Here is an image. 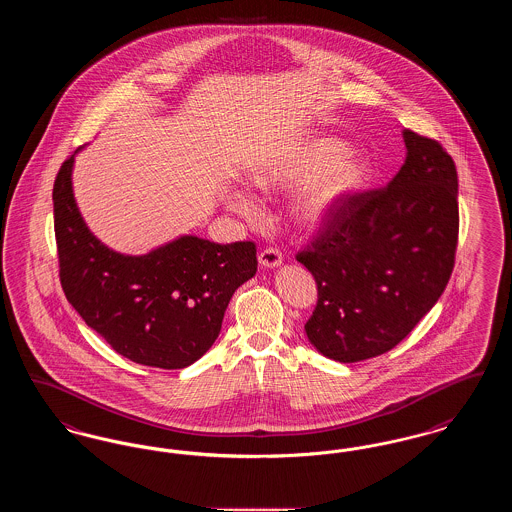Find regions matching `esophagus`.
I'll use <instances>...</instances> for the list:
<instances>
[{
  "mask_svg": "<svg viewBox=\"0 0 512 512\" xmlns=\"http://www.w3.org/2000/svg\"><path fill=\"white\" fill-rule=\"evenodd\" d=\"M259 263L261 267L265 268H276L282 265V253L274 247H267L259 253Z\"/></svg>",
  "mask_w": 512,
  "mask_h": 512,
  "instance_id": "esophagus-1",
  "label": "esophagus"
}]
</instances>
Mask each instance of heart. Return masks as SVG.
Masks as SVG:
<instances>
[{
  "label": "heart",
  "instance_id": "heart-1",
  "mask_svg": "<svg viewBox=\"0 0 512 512\" xmlns=\"http://www.w3.org/2000/svg\"><path fill=\"white\" fill-rule=\"evenodd\" d=\"M251 184L261 192L293 190L288 215L301 230H317L355 197L372 178V163L361 151L338 136H307L278 149L249 172ZM226 203L240 215H253L249 194L234 186Z\"/></svg>",
  "mask_w": 512,
  "mask_h": 512
}]
</instances>
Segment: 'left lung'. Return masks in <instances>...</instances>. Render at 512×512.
Returning <instances> with one entry per match:
<instances>
[{
	"instance_id": "left-lung-1",
	"label": "left lung",
	"mask_w": 512,
	"mask_h": 512,
	"mask_svg": "<svg viewBox=\"0 0 512 512\" xmlns=\"http://www.w3.org/2000/svg\"><path fill=\"white\" fill-rule=\"evenodd\" d=\"M407 157L382 190L355 195L297 261L317 280L305 332L328 359L393 349L445 290L459 236L457 169L436 140L403 130Z\"/></svg>"
}]
</instances>
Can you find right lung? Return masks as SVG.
I'll use <instances>...</instances> for the list:
<instances>
[{"mask_svg":"<svg viewBox=\"0 0 512 512\" xmlns=\"http://www.w3.org/2000/svg\"><path fill=\"white\" fill-rule=\"evenodd\" d=\"M80 149L53 184L63 292L84 322L132 363L165 370L192 365L219 338L234 292L255 276V244L180 236L146 255L113 251L90 232L74 199Z\"/></svg>","mask_w":512,"mask_h":512,"instance_id":"right-lung-1","label":"right lung"}]
</instances>
